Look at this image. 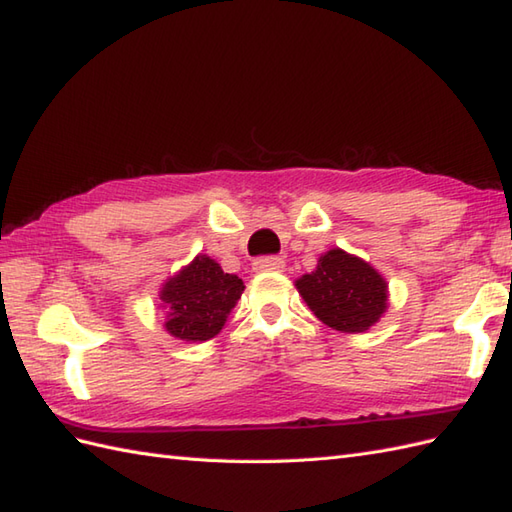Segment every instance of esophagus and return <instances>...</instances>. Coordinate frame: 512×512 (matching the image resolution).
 I'll use <instances>...</instances> for the list:
<instances>
[{
  "mask_svg": "<svg viewBox=\"0 0 512 512\" xmlns=\"http://www.w3.org/2000/svg\"><path fill=\"white\" fill-rule=\"evenodd\" d=\"M256 271H282L285 269V260L280 256H260L254 260Z\"/></svg>",
  "mask_w": 512,
  "mask_h": 512,
  "instance_id": "esophagus-1",
  "label": "esophagus"
}]
</instances>
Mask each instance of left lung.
<instances>
[{"label": "left lung", "instance_id": "8db88e82", "mask_svg": "<svg viewBox=\"0 0 512 512\" xmlns=\"http://www.w3.org/2000/svg\"><path fill=\"white\" fill-rule=\"evenodd\" d=\"M295 287L326 326L342 333H366L388 309V282L339 247L320 256L315 271L295 280Z\"/></svg>", "mask_w": 512, "mask_h": 512}]
</instances>
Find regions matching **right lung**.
Masks as SVG:
<instances>
[{"instance_id": "right-lung-1", "label": "right lung", "mask_w": 512, "mask_h": 512, "mask_svg": "<svg viewBox=\"0 0 512 512\" xmlns=\"http://www.w3.org/2000/svg\"><path fill=\"white\" fill-rule=\"evenodd\" d=\"M243 291L241 278L225 274L210 256H197L164 282L160 300L166 309V331L184 342H208L221 333Z\"/></svg>"}]
</instances>
